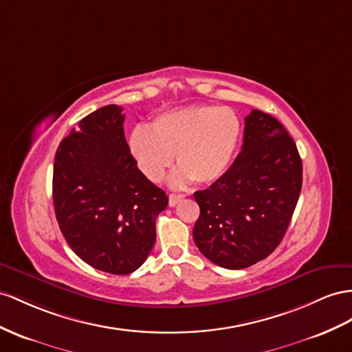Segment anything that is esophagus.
I'll use <instances>...</instances> for the list:
<instances>
[{
    "instance_id": "esophagus-1",
    "label": "esophagus",
    "mask_w": 352,
    "mask_h": 352,
    "mask_svg": "<svg viewBox=\"0 0 352 352\" xmlns=\"http://www.w3.org/2000/svg\"><path fill=\"white\" fill-rule=\"evenodd\" d=\"M184 199V195L182 193H170L169 195V206H175L178 202H182Z\"/></svg>"
}]
</instances>
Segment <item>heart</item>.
Wrapping results in <instances>:
<instances>
[{
	"mask_svg": "<svg viewBox=\"0 0 352 352\" xmlns=\"http://www.w3.org/2000/svg\"><path fill=\"white\" fill-rule=\"evenodd\" d=\"M241 138V120L228 107L196 105L160 114L150 131L137 128L131 150L140 169L160 182L174 162L179 170L174 184H211L229 169Z\"/></svg>",
	"mask_w": 352,
	"mask_h": 352,
	"instance_id": "heart-1",
	"label": "heart"
}]
</instances>
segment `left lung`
Segmentation results:
<instances>
[{"mask_svg":"<svg viewBox=\"0 0 352 352\" xmlns=\"http://www.w3.org/2000/svg\"><path fill=\"white\" fill-rule=\"evenodd\" d=\"M302 188V159L275 117L253 110L244 144L220 179L193 196L201 215L193 239L220 267L244 269L283 241Z\"/></svg>","mask_w":352,"mask_h":352,"instance_id":"obj_1","label":"left lung"}]
</instances>
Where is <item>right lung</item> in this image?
Here are the masks:
<instances>
[{"label":"right lung","instance_id":"1","mask_svg":"<svg viewBox=\"0 0 352 352\" xmlns=\"http://www.w3.org/2000/svg\"><path fill=\"white\" fill-rule=\"evenodd\" d=\"M124 114L107 105L60 141L53 165V205L74 253L107 274L137 270L155 245L166 193L137 166L123 131Z\"/></svg>","mask_w":352,"mask_h":352}]
</instances>
